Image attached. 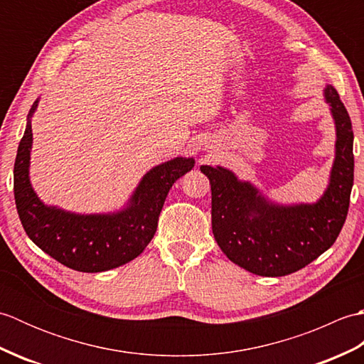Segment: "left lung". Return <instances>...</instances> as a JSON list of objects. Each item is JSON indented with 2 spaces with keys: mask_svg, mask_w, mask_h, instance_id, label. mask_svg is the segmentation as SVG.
Instances as JSON below:
<instances>
[{
  "mask_svg": "<svg viewBox=\"0 0 364 364\" xmlns=\"http://www.w3.org/2000/svg\"><path fill=\"white\" fill-rule=\"evenodd\" d=\"M336 144L328 186L316 203L278 205L230 168L202 166L211 184L213 235L230 261L255 275L283 277L328 250L349 211L353 186L352 122L333 86L323 90Z\"/></svg>",
  "mask_w": 364,
  "mask_h": 364,
  "instance_id": "8db88e82",
  "label": "left lung"
}]
</instances>
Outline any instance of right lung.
<instances>
[{
    "instance_id": "1",
    "label": "right lung",
    "mask_w": 364,
    "mask_h": 364,
    "mask_svg": "<svg viewBox=\"0 0 364 364\" xmlns=\"http://www.w3.org/2000/svg\"><path fill=\"white\" fill-rule=\"evenodd\" d=\"M31 106L14 166V196L21 225L38 249L78 272H105L127 264L144 252L158 228L170 188L194 167V158L178 156L153 167L137 184L125 208L107 214H76L45 205L29 180L33 146Z\"/></svg>"
}]
</instances>
